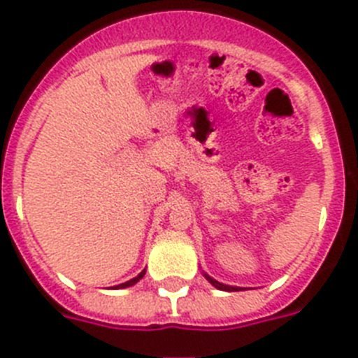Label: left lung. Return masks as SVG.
Listing matches in <instances>:
<instances>
[{"label": "left lung", "instance_id": "obj_1", "mask_svg": "<svg viewBox=\"0 0 358 358\" xmlns=\"http://www.w3.org/2000/svg\"><path fill=\"white\" fill-rule=\"evenodd\" d=\"M204 274V278H206L208 281H210L211 285L215 287V289H218V290H226V292H236V290H242V287H231V285H224V283H220V281H217V280H213V278L211 276H208L206 273H202Z\"/></svg>", "mask_w": 358, "mask_h": 358}]
</instances>
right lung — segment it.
Returning a JSON list of instances; mask_svg holds the SVG:
<instances>
[{
  "label": "right lung",
  "mask_w": 358,
  "mask_h": 358,
  "mask_svg": "<svg viewBox=\"0 0 358 358\" xmlns=\"http://www.w3.org/2000/svg\"><path fill=\"white\" fill-rule=\"evenodd\" d=\"M143 276H145V268H143V271H141L140 274H138V276L132 278V280H129V281H125V283H120V285H116L115 289H127V287L136 285V283H138V281H140Z\"/></svg>",
  "instance_id": "obj_1"
}]
</instances>
